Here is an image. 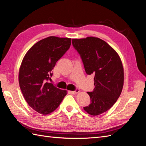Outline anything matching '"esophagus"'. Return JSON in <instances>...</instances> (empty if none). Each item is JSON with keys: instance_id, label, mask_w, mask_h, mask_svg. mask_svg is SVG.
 <instances>
[{"instance_id": "obj_1", "label": "esophagus", "mask_w": 146, "mask_h": 146, "mask_svg": "<svg viewBox=\"0 0 146 146\" xmlns=\"http://www.w3.org/2000/svg\"><path fill=\"white\" fill-rule=\"evenodd\" d=\"M79 92H80V90H79L78 89H76V90L74 91H70V92H71V93H72V94H77V93H78Z\"/></svg>"}]
</instances>
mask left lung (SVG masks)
Returning a JSON list of instances; mask_svg holds the SVG:
<instances>
[{
	"mask_svg": "<svg viewBox=\"0 0 146 146\" xmlns=\"http://www.w3.org/2000/svg\"><path fill=\"white\" fill-rule=\"evenodd\" d=\"M72 45L80 55L86 74L94 75L95 88L88 92L91 104L83 109L90 115H99L111 108L121 94L124 78L121 60L99 38L72 39Z\"/></svg>",
	"mask_w": 146,
	"mask_h": 146,
	"instance_id": "obj_1",
	"label": "left lung"
}]
</instances>
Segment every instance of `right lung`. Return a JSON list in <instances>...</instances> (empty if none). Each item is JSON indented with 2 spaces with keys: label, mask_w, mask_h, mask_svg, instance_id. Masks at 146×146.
I'll return each instance as SVG.
<instances>
[{
  "label": "right lung",
  "mask_w": 146,
  "mask_h": 146,
  "mask_svg": "<svg viewBox=\"0 0 146 146\" xmlns=\"http://www.w3.org/2000/svg\"><path fill=\"white\" fill-rule=\"evenodd\" d=\"M71 44V39L49 36L31 47L22 61L19 72V86L25 100L38 113L48 114L58 107L67 94L48 82L57 61Z\"/></svg>",
  "instance_id": "add662e5"
}]
</instances>
